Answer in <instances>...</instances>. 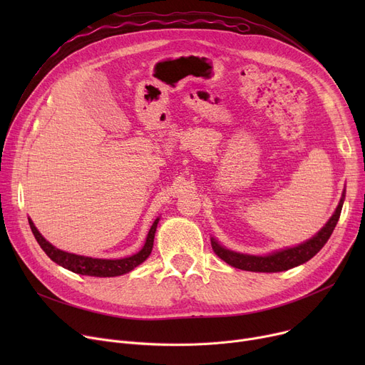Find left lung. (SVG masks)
Masks as SVG:
<instances>
[{"label": "left lung", "instance_id": "8db88e82", "mask_svg": "<svg viewBox=\"0 0 365 365\" xmlns=\"http://www.w3.org/2000/svg\"><path fill=\"white\" fill-rule=\"evenodd\" d=\"M343 200H344V192L341 195V200L336 208L334 215L331 216V219L325 223V226L315 237H312L309 241H306L297 247L285 248V250L272 253L269 256H250V255H241V253L226 250V248H223L219 242L215 241V238H212L213 252L222 260H225L227 264L238 267V269H242V271L281 272V271L292 269V267L299 266L304 262H308L309 259H312L324 247V244L329 241L330 235L333 234L334 227L337 225V220L340 217Z\"/></svg>", "mask_w": 365, "mask_h": 365}]
</instances>
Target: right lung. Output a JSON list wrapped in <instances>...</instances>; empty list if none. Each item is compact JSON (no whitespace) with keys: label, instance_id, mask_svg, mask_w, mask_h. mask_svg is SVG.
<instances>
[{"label":"right lung","instance_id":"right-lung-1","mask_svg":"<svg viewBox=\"0 0 365 365\" xmlns=\"http://www.w3.org/2000/svg\"><path fill=\"white\" fill-rule=\"evenodd\" d=\"M158 220L160 219H157L150 226L148 237H146V242L139 253L133 255L130 257L117 259V260L93 259V257H84V256L62 252V250H59V248L53 247L40 232H38V229L35 227V225L31 220H29V226H31V231H32L35 240L38 241V244L41 245L46 255L57 264L63 266L65 269H69V271H72L75 274H80V275H88V277H118V275L130 272L131 269H134V267L139 266L149 257V255L152 252V247H153V237H155Z\"/></svg>","mask_w":365,"mask_h":365}]
</instances>
